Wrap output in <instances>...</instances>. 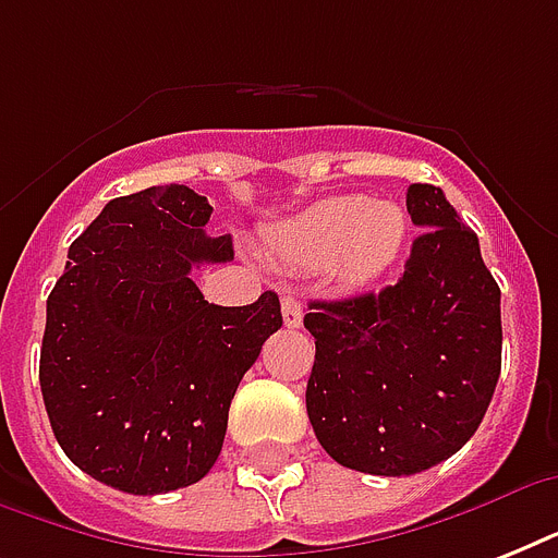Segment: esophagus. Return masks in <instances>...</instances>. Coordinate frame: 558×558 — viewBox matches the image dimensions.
I'll use <instances>...</instances> for the list:
<instances>
[{
  "mask_svg": "<svg viewBox=\"0 0 558 558\" xmlns=\"http://www.w3.org/2000/svg\"><path fill=\"white\" fill-rule=\"evenodd\" d=\"M280 310H283V324H287L289 330H298V327L304 324V304H301L295 295L283 298Z\"/></svg>",
  "mask_w": 558,
  "mask_h": 558,
  "instance_id": "obj_1",
  "label": "esophagus"
}]
</instances>
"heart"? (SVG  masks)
<instances>
[{
  "mask_svg": "<svg viewBox=\"0 0 558 558\" xmlns=\"http://www.w3.org/2000/svg\"><path fill=\"white\" fill-rule=\"evenodd\" d=\"M408 243V214L388 199L336 196L278 228L271 248L295 269H327L344 287H365L393 266Z\"/></svg>",
  "mask_w": 558,
  "mask_h": 558,
  "instance_id": "b5f03b06",
  "label": "heart"
}]
</instances>
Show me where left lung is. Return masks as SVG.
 Listing matches in <instances>:
<instances>
[{
    "mask_svg": "<svg viewBox=\"0 0 558 558\" xmlns=\"http://www.w3.org/2000/svg\"><path fill=\"white\" fill-rule=\"evenodd\" d=\"M402 278L381 292L310 301L306 414L336 463L416 475L466 446L501 376V289L446 193L411 185Z\"/></svg>",
    "mask_w": 558,
    "mask_h": 558,
    "instance_id": "obj_1",
    "label": "left lung"
}]
</instances>
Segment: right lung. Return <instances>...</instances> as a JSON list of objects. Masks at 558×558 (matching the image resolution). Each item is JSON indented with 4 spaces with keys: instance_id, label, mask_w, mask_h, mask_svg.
Returning <instances> with one entry per match:
<instances>
[{
    "instance_id": "right-lung-1",
    "label": "right lung",
    "mask_w": 558,
    "mask_h": 558,
    "mask_svg": "<svg viewBox=\"0 0 558 558\" xmlns=\"http://www.w3.org/2000/svg\"><path fill=\"white\" fill-rule=\"evenodd\" d=\"M210 214L185 185L107 202L48 295L39 388L51 432L74 466L121 493L208 475L236 385L283 324L275 292L248 306L202 298L193 266L234 260L231 236L205 234Z\"/></svg>"
}]
</instances>
